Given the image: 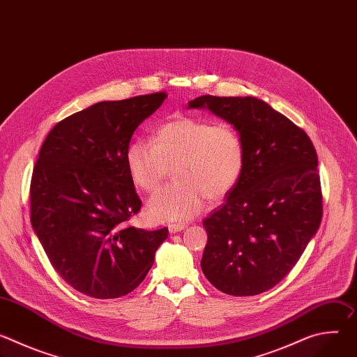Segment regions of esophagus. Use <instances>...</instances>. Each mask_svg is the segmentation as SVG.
<instances>
[{
    "label": "esophagus",
    "instance_id": "1",
    "mask_svg": "<svg viewBox=\"0 0 357 357\" xmlns=\"http://www.w3.org/2000/svg\"><path fill=\"white\" fill-rule=\"evenodd\" d=\"M168 229L171 233H178V231L185 230L186 225L185 223H171V225H168Z\"/></svg>",
    "mask_w": 357,
    "mask_h": 357
}]
</instances>
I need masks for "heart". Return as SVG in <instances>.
<instances>
[{
  "label": "heart",
  "mask_w": 357,
  "mask_h": 357,
  "mask_svg": "<svg viewBox=\"0 0 357 357\" xmlns=\"http://www.w3.org/2000/svg\"><path fill=\"white\" fill-rule=\"evenodd\" d=\"M132 182L145 192L157 190L174 169L175 182L148 202L155 220L182 222L195 218L211 200L225 197L238 182L244 148L229 123L181 117L160 126L154 141L134 139L126 149Z\"/></svg>",
  "instance_id": "heart-1"
}]
</instances>
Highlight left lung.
Segmentation results:
<instances>
[{"label":"left lung","instance_id":"obj_1","mask_svg":"<svg viewBox=\"0 0 357 357\" xmlns=\"http://www.w3.org/2000/svg\"><path fill=\"white\" fill-rule=\"evenodd\" d=\"M243 142L241 176L223 205L203 220L208 243L200 267L219 291L257 295L296 264L322 220L317 151L299 127L256 97L200 96Z\"/></svg>","mask_w":357,"mask_h":357}]
</instances>
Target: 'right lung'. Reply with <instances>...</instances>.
<instances>
[{
    "mask_svg": "<svg viewBox=\"0 0 357 357\" xmlns=\"http://www.w3.org/2000/svg\"><path fill=\"white\" fill-rule=\"evenodd\" d=\"M168 96L100 101L58 123L31 181V223L56 273L98 299L134 291L154 264L168 229L127 227L141 209L126 165L137 127Z\"/></svg>",
    "mask_w": 357,
    "mask_h": 357,
    "instance_id": "right-lung-1",
    "label": "right lung"
}]
</instances>
